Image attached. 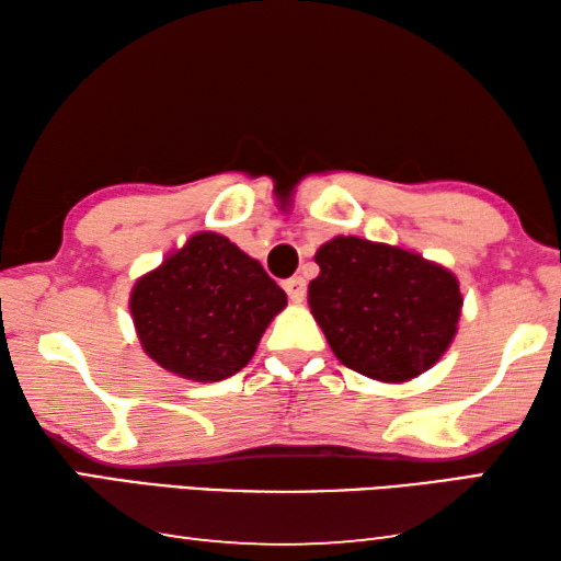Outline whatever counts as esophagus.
<instances>
[{
  "mask_svg": "<svg viewBox=\"0 0 561 561\" xmlns=\"http://www.w3.org/2000/svg\"><path fill=\"white\" fill-rule=\"evenodd\" d=\"M284 289H287L289 299L294 304H299V301H304V297H307V279H304V277H291V279L284 282Z\"/></svg>",
  "mask_w": 561,
  "mask_h": 561,
  "instance_id": "esophagus-1",
  "label": "esophagus"
}]
</instances>
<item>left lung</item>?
Here are the masks:
<instances>
[{
    "mask_svg": "<svg viewBox=\"0 0 561 561\" xmlns=\"http://www.w3.org/2000/svg\"><path fill=\"white\" fill-rule=\"evenodd\" d=\"M313 260L321 272L309 284V307L345 368L407 382L451 345L463 299L442 264L355 236L329 240Z\"/></svg>",
    "mask_w": 561,
    "mask_h": 561,
    "instance_id": "1",
    "label": "left lung"
}]
</instances>
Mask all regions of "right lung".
Masks as SVG:
<instances>
[{"instance_id": "right-lung-1", "label": "right lung", "mask_w": 561, "mask_h": 561, "mask_svg": "<svg viewBox=\"0 0 561 561\" xmlns=\"http://www.w3.org/2000/svg\"><path fill=\"white\" fill-rule=\"evenodd\" d=\"M287 307L257 260L218 232H196L129 294L139 343L161 368L196 382L240 373Z\"/></svg>"}]
</instances>
